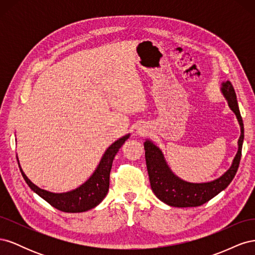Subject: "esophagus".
<instances>
[{
	"label": "esophagus",
	"instance_id": "34e87169",
	"mask_svg": "<svg viewBox=\"0 0 255 255\" xmlns=\"http://www.w3.org/2000/svg\"><path fill=\"white\" fill-rule=\"evenodd\" d=\"M146 133H148V130H146L144 128H138V134L143 136V135H146Z\"/></svg>",
	"mask_w": 255,
	"mask_h": 255
}]
</instances>
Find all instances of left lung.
<instances>
[{"label": "left lung", "instance_id": "obj_1", "mask_svg": "<svg viewBox=\"0 0 255 255\" xmlns=\"http://www.w3.org/2000/svg\"><path fill=\"white\" fill-rule=\"evenodd\" d=\"M222 94L228 100L230 109L238 119L242 134L238 139V152L229 170L219 179L208 183H188L175 176L168 168L161 151L152 141L144 142L145 163L148 169L151 188L155 196L164 203L175 207H195L210 201L232 182L239 167L244 141V122L238 109L233 85L227 81L222 84Z\"/></svg>", "mask_w": 255, "mask_h": 255}]
</instances>
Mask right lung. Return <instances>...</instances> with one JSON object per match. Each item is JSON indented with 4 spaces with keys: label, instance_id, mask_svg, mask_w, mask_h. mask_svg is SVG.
<instances>
[{
    "label": "right lung",
    "instance_id": "1",
    "mask_svg": "<svg viewBox=\"0 0 255 255\" xmlns=\"http://www.w3.org/2000/svg\"><path fill=\"white\" fill-rule=\"evenodd\" d=\"M128 136L129 135H127L120 138L106 150L97 170L86 183L75 190L66 192V194H53V192L37 187L27 179L21 168L20 171L30 189L34 190L37 195H39L53 207L66 213H81L88 211L97 206L105 198L110 188V173L113 160Z\"/></svg>",
    "mask_w": 255,
    "mask_h": 255
}]
</instances>
